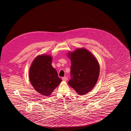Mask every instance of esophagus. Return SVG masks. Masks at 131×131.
<instances>
[{
    "instance_id": "1",
    "label": "esophagus",
    "mask_w": 131,
    "mask_h": 131,
    "mask_svg": "<svg viewBox=\"0 0 131 131\" xmlns=\"http://www.w3.org/2000/svg\"><path fill=\"white\" fill-rule=\"evenodd\" d=\"M62 80H63V81H66V80H67V78L66 77H64L62 78Z\"/></svg>"
}]
</instances>
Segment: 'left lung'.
Instances as JSON below:
<instances>
[{"instance_id":"1","label":"left lung","mask_w":131,"mask_h":131,"mask_svg":"<svg viewBox=\"0 0 131 131\" xmlns=\"http://www.w3.org/2000/svg\"><path fill=\"white\" fill-rule=\"evenodd\" d=\"M71 61V79L69 85L79 95H84L95 86L100 74L99 63L84 48L77 49L67 54Z\"/></svg>"}]
</instances>
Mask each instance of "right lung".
Returning <instances> with one entry per match:
<instances>
[{
  "instance_id": "obj_1",
  "label": "right lung",
  "mask_w": 131,
  "mask_h": 131,
  "mask_svg": "<svg viewBox=\"0 0 131 131\" xmlns=\"http://www.w3.org/2000/svg\"><path fill=\"white\" fill-rule=\"evenodd\" d=\"M52 61L50 55L37 56L29 70L31 85L37 92L44 96H49L62 81L57 70L51 65Z\"/></svg>"
}]
</instances>
